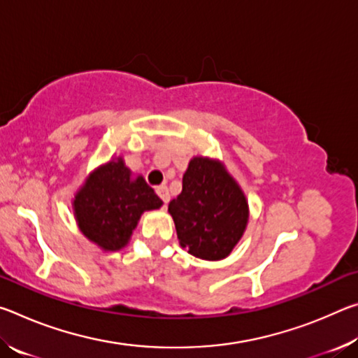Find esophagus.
<instances>
[{"mask_svg":"<svg viewBox=\"0 0 358 358\" xmlns=\"http://www.w3.org/2000/svg\"><path fill=\"white\" fill-rule=\"evenodd\" d=\"M156 194L157 196L161 197V201L164 202V205H167V202H169V199H171V194H169V189H167V186H157L156 187Z\"/></svg>","mask_w":358,"mask_h":358,"instance_id":"obj_1","label":"esophagus"}]
</instances>
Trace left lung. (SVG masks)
Here are the masks:
<instances>
[{"instance_id": "obj_1", "label": "left lung", "mask_w": 358, "mask_h": 358, "mask_svg": "<svg viewBox=\"0 0 358 358\" xmlns=\"http://www.w3.org/2000/svg\"><path fill=\"white\" fill-rule=\"evenodd\" d=\"M180 245L199 259L227 257L243 235L250 208L243 191L220 161L196 156L183 189L169 203Z\"/></svg>"}]
</instances>
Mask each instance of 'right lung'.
I'll use <instances>...</instances> for the list:
<instances>
[{"label":"right lung","mask_w":358,"mask_h":358,"mask_svg":"<svg viewBox=\"0 0 358 358\" xmlns=\"http://www.w3.org/2000/svg\"><path fill=\"white\" fill-rule=\"evenodd\" d=\"M161 205L142 175L132 178L123 157L90 173L72 202L80 232L104 251H118L128 245L143 211Z\"/></svg>","instance_id":"1"}]
</instances>
